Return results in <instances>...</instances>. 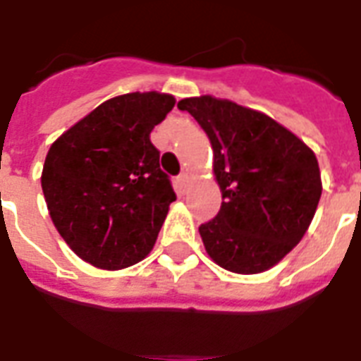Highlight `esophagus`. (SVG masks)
<instances>
[{
  "instance_id": "obj_1",
  "label": "esophagus",
  "mask_w": 361,
  "mask_h": 361,
  "mask_svg": "<svg viewBox=\"0 0 361 361\" xmlns=\"http://www.w3.org/2000/svg\"><path fill=\"white\" fill-rule=\"evenodd\" d=\"M187 183H189V176L181 174L176 178V191L178 192H185L187 191Z\"/></svg>"
}]
</instances>
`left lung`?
Here are the masks:
<instances>
[{
	"mask_svg": "<svg viewBox=\"0 0 361 361\" xmlns=\"http://www.w3.org/2000/svg\"><path fill=\"white\" fill-rule=\"evenodd\" d=\"M209 136L223 204L198 228L208 257L232 274L279 264L302 241L322 195L317 155L264 112L212 95L181 99Z\"/></svg>",
	"mask_w": 361,
	"mask_h": 361,
	"instance_id": "1",
	"label": "left lung"
}]
</instances>
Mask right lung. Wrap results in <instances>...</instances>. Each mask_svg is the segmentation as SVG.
<instances>
[{
	"label": "right lung",
	"instance_id": "add662e5",
	"mask_svg": "<svg viewBox=\"0 0 361 361\" xmlns=\"http://www.w3.org/2000/svg\"><path fill=\"white\" fill-rule=\"evenodd\" d=\"M174 104L170 93L118 95L48 149L41 174L48 214L84 262L116 271L155 245L176 192L149 135Z\"/></svg>",
	"mask_w": 361,
	"mask_h": 361
}]
</instances>
